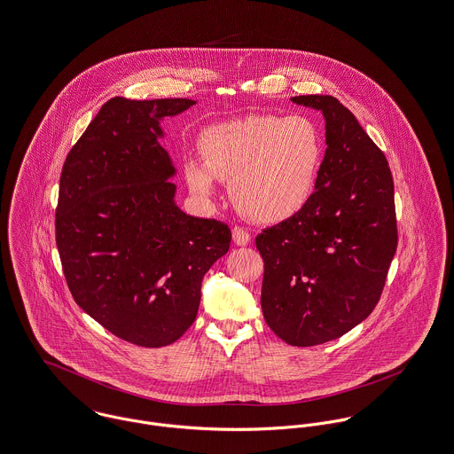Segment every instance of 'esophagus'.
Segmentation results:
<instances>
[{
	"label": "esophagus",
	"instance_id": "obj_1",
	"mask_svg": "<svg viewBox=\"0 0 454 454\" xmlns=\"http://www.w3.org/2000/svg\"><path fill=\"white\" fill-rule=\"evenodd\" d=\"M231 237H233V242L237 245H248L250 242V235L245 231L242 226H235L233 230H231Z\"/></svg>",
	"mask_w": 454,
	"mask_h": 454
}]
</instances>
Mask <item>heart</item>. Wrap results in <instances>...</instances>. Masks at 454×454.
Returning <instances> with one entry per match:
<instances>
[{"mask_svg":"<svg viewBox=\"0 0 454 454\" xmlns=\"http://www.w3.org/2000/svg\"><path fill=\"white\" fill-rule=\"evenodd\" d=\"M199 150L204 162H184L190 188L212 197L215 179L230 181L237 210L270 224L295 215L309 202L325 145L309 117L250 114L204 129Z\"/></svg>","mask_w":454,"mask_h":454,"instance_id":"b5f03b06","label":"heart"}]
</instances>
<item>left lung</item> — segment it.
<instances>
[{
  "label": "left lung",
  "mask_w": 454,
  "mask_h": 454,
  "mask_svg": "<svg viewBox=\"0 0 454 454\" xmlns=\"http://www.w3.org/2000/svg\"><path fill=\"white\" fill-rule=\"evenodd\" d=\"M321 110L326 152L309 202L262 230L261 306L290 346L309 348L348 333L380 301L397 248L394 179L384 152L349 108L330 95L294 97Z\"/></svg>",
  "instance_id": "8db88e82"
}]
</instances>
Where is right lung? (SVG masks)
<instances>
[{"label":"right lung","mask_w":454,"mask_h":454,"mask_svg":"<svg viewBox=\"0 0 454 454\" xmlns=\"http://www.w3.org/2000/svg\"><path fill=\"white\" fill-rule=\"evenodd\" d=\"M188 98L102 105L60 176L57 247L77 306L141 348L176 342L195 321L200 286L231 242L228 224L176 206L160 121Z\"/></svg>","instance_id":"add662e5"}]
</instances>
